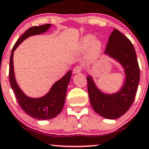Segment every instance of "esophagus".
I'll use <instances>...</instances> for the list:
<instances>
[{"mask_svg":"<svg viewBox=\"0 0 149 149\" xmlns=\"http://www.w3.org/2000/svg\"><path fill=\"white\" fill-rule=\"evenodd\" d=\"M82 70V68L80 66H75L74 68V69H73V72L74 73V74H79L81 72Z\"/></svg>","mask_w":149,"mask_h":149,"instance_id":"obj_1","label":"esophagus"}]
</instances>
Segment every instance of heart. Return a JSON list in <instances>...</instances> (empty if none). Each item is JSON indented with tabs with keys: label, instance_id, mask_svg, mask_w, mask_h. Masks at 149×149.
Instances as JSON below:
<instances>
[{
	"label": "heart",
	"instance_id": "1",
	"mask_svg": "<svg viewBox=\"0 0 149 149\" xmlns=\"http://www.w3.org/2000/svg\"><path fill=\"white\" fill-rule=\"evenodd\" d=\"M103 42L100 39L95 38L92 34H86L80 40L78 48L81 52L88 51L87 57L91 61L97 59L103 49Z\"/></svg>",
	"mask_w": 149,
	"mask_h": 149
}]
</instances>
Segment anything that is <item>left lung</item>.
<instances>
[{"instance_id": "1", "label": "left lung", "mask_w": 149, "mask_h": 149, "mask_svg": "<svg viewBox=\"0 0 149 149\" xmlns=\"http://www.w3.org/2000/svg\"><path fill=\"white\" fill-rule=\"evenodd\" d=\"M105 54L121 64L125 81L118 92L107 94L99 89L93 77L88 74V93L95 111L103 118L114 120L124 115L134 102L140 80V68L132 42L117 29H113L109 36Z\"/></svg>"}]
</instances>
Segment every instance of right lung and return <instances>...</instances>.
Here are the masks:
<instances>
[{
  "label": "right lung",
  "mask_w": 149,
  "mask_h": 149,
  "mask_svg": "<svg viewBox=\"0 0 149 149\" xmlns=\"http://www.w3.org/2000/svg\"><path fill=\"white\" fill-rule=\"evenodd\" d=\"M51 25L52 24H46L29 28L15 44L10 57L9 81L17 102L25 113L40 120L52 119L61 112L65 102L66 91L71 79L72 71L69 70L62 79L56 82L45 95L39 98L29 97L17 85L14 73L13 52L25 39L44 33L48 31Z\"/></svg>",
  "instance_id": "1"
}]
</instances>
